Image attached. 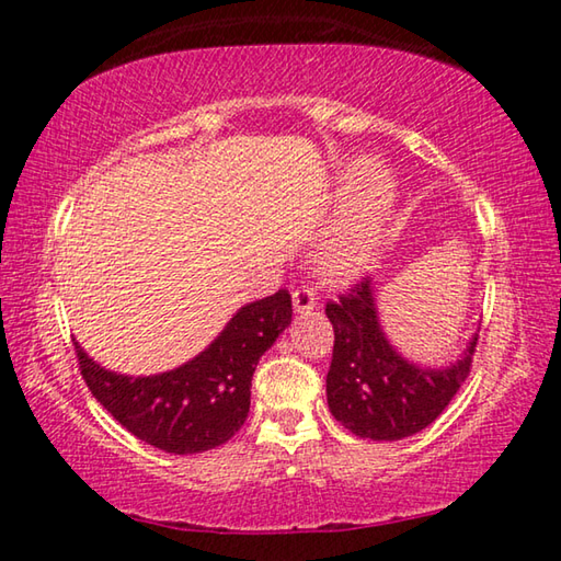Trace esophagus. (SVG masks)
<instances>
[{
	"instance_id": "1",
	"label": "esophagus",
	"mask_w": 561,
	"mask_h": 561,
	"mask_svg": "<svg viewBox=\"0 0 561 561\" xmlns=\"http://www.w3.org/2000/svg\"><path fill=\"white\" fill-rule=\"evenodd\" d=\"M291 299H294V311H311L317 307V289L309 287V284H304V287H297L291 291Z\"/></svg>"
}]
</instances>
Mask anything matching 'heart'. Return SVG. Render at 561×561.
Masks as SVG:
<instances>
[{"mask_svg": "<svg viewBox=\"0 0 561 561\" xmlns=\"http://www.w3.org/2000/svg\"><path fill=\"white\" fill-rule=\"evenodd\" d=\"M393 185L386 170L364 163L356 170L348 210L329 240L321 247V270L334 279H346L364 272L381 250Z\"/></svg>", "mask_w": 561, "mask_h": 561, "instance_id": "obj_1", "label": "heart"}]
</instances>
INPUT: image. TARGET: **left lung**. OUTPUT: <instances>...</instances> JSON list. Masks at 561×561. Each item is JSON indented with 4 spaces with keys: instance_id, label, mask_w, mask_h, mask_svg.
I'll use <instances>...</instances> for the list:
<instances>
[{
    "instance_id": "left-lung-1",
    "label": "left lung",
    "mask_w": 561,
    "mask_h": 561,
    "mask_svg": "<svg viewBox=\"0 0 561 561\" xmlns=\"http://www.w3.org/2000/svg\"><path fill=\"white\" fill-rule=\"evenodd\" d=\"M334 351L327 401L336 421L358 438L401 440L438 417L470 376L478 336L450 368L431 371L403 360L378 327L371 279L351 284L327 301Z\"/></svg>"
}]
</instances>
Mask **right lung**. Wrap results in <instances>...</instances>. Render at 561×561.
Listing matches in <instances>:
<instances>
[{
    "mask_svg": "<svg viewBox=\"0 0 561 561\" xmlns=\"http://www.w3.org/2000/svg\"><path fill=\"white\" fill-rule=\"evenodd\" d=\"M291 321V294L279 289L252 301L201 356L175 371L130 378L111 374L73 341L93 398L136 438L175 455L217 448L250 413L252 376L260 358Z\"/></svg>",
    "mask_w": 561,
    "mask_h": 561,
    "instance_id": "add662e5",
    "label": "right lung"
}]
</instances>
